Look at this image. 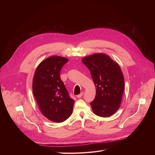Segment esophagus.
<instances>
[{"label": "esophagus", "mask_w": 155, "mask_h": 155, "mask_svg": "<svg viewBox=\"0 0 155 155\" xmlns=\"http://www.w3.org/2000/svg\"><path fill=\"white\" fill-rule=\"evenodd\" d=\"M84 94V92H82V93H81L80 94H78V95H77V97L78 98H80V97H81L82 96H83V95Z\"/></svg>", "instance_id": "esophagus-1"}]
</instances>
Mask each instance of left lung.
Instances as JSON below:
<instances>
[{"mask_svg": "<svg viewBox=\"0 0 155 155\" xmlns=\"http://www.w3.org/2000/svg\"><path fill=\"white\" fill-rule=\"evenodd\" d=\"M83 63L90 69L96 87L94 100L90 103L94 114L101 117L114 115L120 107L124 80L120 65L105 53L85 56Z\"/></svg>", "mask_w": 155, "mask_h": 155, "instance_id": "obj_1", "label": "left lung"}]
</instances>
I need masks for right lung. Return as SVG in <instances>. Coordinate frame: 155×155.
Wrapping results in <instances>:
<instances>
[{"label": "right lung", "instance_id": "right-lung-1", "mask_svg": "<svg viewBox=\"0 0 155 155\" xmlns=\"http://www.w3.org/2000/svg\"><path fill=\"white\" fill-rule=\"evenodd\" d=\"M68 59L52 56L37 66L32 81V91L41 112L49 120L61 123L72 114L74 100L60 78V72Z\"/></svg>", "mask_w": 155, "mask_h": 155}]
</instances>
